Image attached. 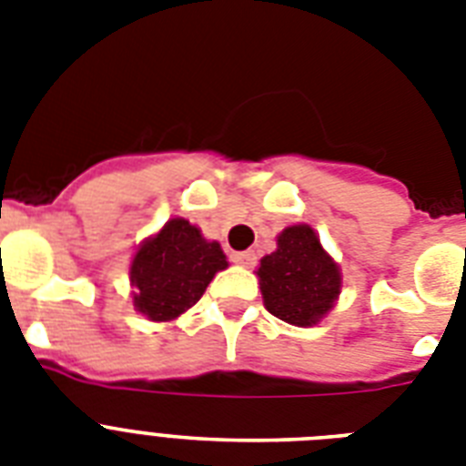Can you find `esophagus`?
I'll list each match as a JSON object with an SVG mask.
<instances>
[{"label":"esophagus","mask_w":466,"mask_h":466,"mask_svg":"<svg viewBox=\"0 0 466 466\" xmlns=\"http://www.w3.org/2000/svg\"><path fill=\"white\" fill-rule=\"evenodd\" d=\"M229 258H232L234 263H237V266H254L256 263V254L254 251H232V254H229Z\"/></svg>","instance_id":"obj_1"}]
</instances>
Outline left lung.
I'll return each mask as SVG.
<instances>
[{"mask_svg":"<svg viewBox=\"0 0 466 466\" xmlns=\"http://www.w3.org/2000/svg\"><path fill=\"white\" fill-rule=\"evenodd\" d=\"M266 309L292 326H314L336 305L339 263L326 254L309 225L285 227L278 248L256 270Z\"/></svg>","mask_w":466,"mask_h":466,"instance_id":"8db88e82","label":"left lung"}]
</instances>
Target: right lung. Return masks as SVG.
Listing matches in <instances>:
<instances>
[{"instance_id": "1", "label": "right lung", "mask_w": 466, "mask_h": 466, "mask_svg": "<svg viewBox=\"0 0 466 466\" xmlns=\"http://www.w3.org/2000/svg\"><path fill=\"white\" fill-rule=\"evenodd\" d=\"M227 256L188 219L174 218L155 237L142 241L130 263L135 309L152 321H171L203 298Z\"/></svg>"}]
</instances>
